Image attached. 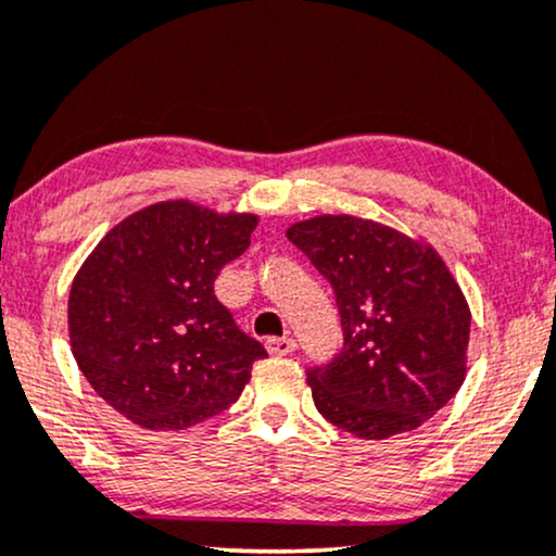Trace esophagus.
Segmentation results:
<instances>
[{"label":"esophagus","instance_id":"1","mask_svg":"<svg viewBox=\"0 0 556 556\" xmlns=\"http://www.w3.org/2000/svg\"><path fill=\"white\" fill-rule=\"evenodd\" d=\"M266 349H269L271 356H290L294 349H298V343L290 336H285V339H269L266 341Z\"/></svg>","mask_w":556,"mask_h":556}]
</instances>
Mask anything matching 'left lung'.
<instances>
[{"label":"left lung","instance_id":"obj_1","mask_svg":"<svg viewBox=\"0 0 556 556\" xmlns=\"http://www.w3.org/2000/svg\"><path fill=\"white\" fill-rule=\"evenodd\" d=\"M287 238L336 292L343 349L307 371L320 416L359 439L416 431L467 377V298L424 238L354 215H315Z\"/></svg>","mask_w":556,"mask_h":556}]
</instances>
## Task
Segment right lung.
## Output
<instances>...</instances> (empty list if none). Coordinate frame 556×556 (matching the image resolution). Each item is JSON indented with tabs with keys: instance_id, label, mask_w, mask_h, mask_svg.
<instances>
[{
	"instance_id": "obj_1",
	"label": "right lung",
	"mask_w": 556,
	"mask_h": 556,
	"mask_svg": "<svg viewBox=\"0 0 556 556\" xmlns=\"http://www.w3.org/2000/svg\"><path fill=\"white\" fill-rule=\"evenodd\" d=\"M254 213L166 200L117 223L76 271L68 339L81 375L140 428L181 431L241 397L266 349L215 298Z\"/></svg>"
}]
</instances>
